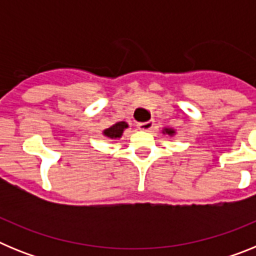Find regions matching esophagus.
Returning <instances> with one entry per match:
<instances>
[{
  "mask_svg": "<svg viewBox=\"0 0 256 256\" xmlns=\"http://www.w3.org/2000/svg\"><path fill=\"white\" fill-rule=\"evenodd\" d=\"M138 130H144V132H150L152 130L154 126H155V122L154 120H148V122H144V123H138Z\"/></svg>",
  "mask_w": 256,
  "mask_h": 256,
  "instance_id": "34e87169",
  "label": "esophagus"
}]
</instances>
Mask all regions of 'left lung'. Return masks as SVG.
<instances>
[{"label": "left lung", "mask_w": 256, "mask_h": 256, "mask_svg": "<svg viewBox=\"0 0 256 256\" xmlns=\"http://www.w3.org/2000/svg\"><path fill=\"white\" fill-rule=\"evenodd\" d=\"M162 134H168L170 136V137H173V136L177 134V132H176V130H173V128H162Z\"/></svg>", "instance_id": "left-lung-1"}]
</instances>
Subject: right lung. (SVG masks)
Here are the masks:
<instances>
[{
    "instance_id": "right-lung-1",
    "label": "right lung",
    "mask_w": 256,
    "mask_h": 256,
    "mask_svg": "<svg viewBox=\"0 0 256 256\" xmlns=\"http://www.w3.org/2000/svg\"><path fill=\"white\" fill-rule=\"evenodd\" d=\"M128 126H128V123H126V122H116V123L112 124V126H108V128L104 130L102 134L108 140L122 138V136H123L124 130H126Z\"/></svg>"
}]
</instances>
